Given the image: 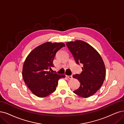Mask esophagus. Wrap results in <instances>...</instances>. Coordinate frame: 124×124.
<instances>
[{"instance_id": "esophagus-1", "label": "esophagus", "mask_w": 124, "mask_h": 124, "mask_svg": "<svg viewBox=\"0 0 124 124\" xmlns=\"http://www.w3.org/2000/svg\"><path fill=\"white\" fill-rule=\"evenodd\" d=\"M68 79H72V75H70V76H66Z\"/></svg>"}]
</instances>
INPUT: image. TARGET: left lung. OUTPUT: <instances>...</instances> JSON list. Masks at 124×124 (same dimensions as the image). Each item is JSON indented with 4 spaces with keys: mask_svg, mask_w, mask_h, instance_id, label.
<instances>
[{
    "mask_svg": "<svg viewBox=\"0 0 124 124\" xmlns=\"http://www.w3.org/2000/svg\"><path fill=\"white\" fill-rule=\"evenodd\" d=\"M78 64H82V71L73 75L78 80L80 86L74 93L82 98L94 94L102 86L106 77L103 59L93 47L85 42L77 40L66 43Z\"/></svg>",
    "mask_w": 124,
    "mask_h": 124,
    "instance_id": "8db88e82",
    "label": "left lung"
}]
</instances>
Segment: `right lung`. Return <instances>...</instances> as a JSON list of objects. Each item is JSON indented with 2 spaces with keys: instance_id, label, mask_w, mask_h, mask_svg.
Returning <instances> with one entry per match:
<instances>
[{
  "instance_id": "add662e5",
  "label": "right lung",
  "mask_w": 124,
  "mask_h": 124,
  "mask_svg": "<svg viewBox=\"0 0 124 124\" xmlns=\"http://www.w3.org/2000/svg\"><path fill=\"white\" fill-rule=\"evenodd\" d=\"M65 46L63 43H45L30 53L24 62L22 77L25 84L35 95L44 98L56 90L60 79L64 75L53 73V61L57 52Z\"/></svg>"
}]
</instances>
